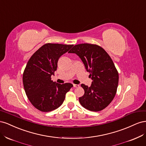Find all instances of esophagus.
Segmentation results:
<instances>
[{
	"mask_svg": "<svg viewBox=\"0 0 146 146\" xmlns=\"http://www.w3.org/2000/svg\"><path fill=\"white\" fill-rule=\"evenodd\" d=\"M73 86H74V88H78V87H79V85H76V84H74Z\"/></svg>",
	"mask_w": 146,
	"mask_h": 146,
	"instance_id": "34e87169",
	"label": "esophagus"
}]
</instances>
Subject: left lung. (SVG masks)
<instances>
[{"label": "left lung", "mask_w": 146, "mask_h": 146, "mask_svg": "<svg viewBox=\"0 0 146 146\" xmlns=\"http://www.w3.org/2000/svg\"><path fill=\"white\" fill-rule=\"evenodd\" d=\"M69 53L79 56L92 80L91 86L81 85L85 94L79 98L80 104L91 111L105 109L115 96L119 82V74L111 57L102 47L88 43L75 45Z\"/></svg>", "instance_id": "obj_1"}]
</instances>
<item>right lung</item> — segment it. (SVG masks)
<instances>
[{
	"label": "right lung",
	"mask_w": 146,
	"mask_h": 146,
	"mask_svg": "<svg viewBox=\"0 0 146 146\" xmlns=\"http://www.w3.org/2000/svg\"><path fill=\"white\" fill-rule=\"evenodd\" d=\"M73 46L47 43L30 57L23 76L25 94L33 107L42 112L53 111L62 105L66 94L73 87L51 80L57 68L60 57Z\"/></svg>",
	"instance_id": "add662e5"
}]
</instances>
